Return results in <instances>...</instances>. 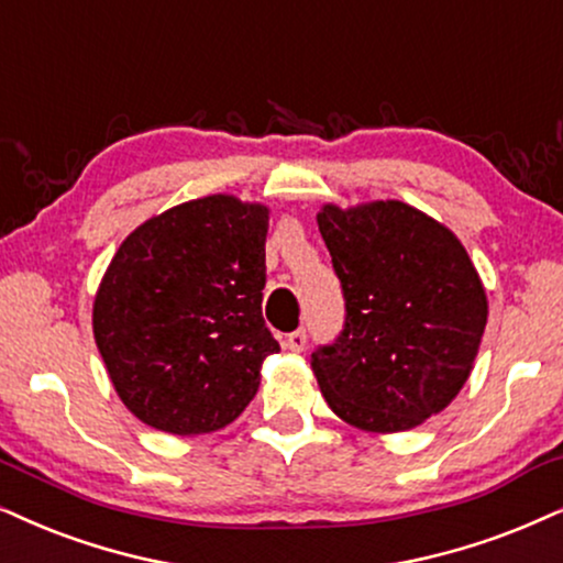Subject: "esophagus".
Masks as SVG:
<instances>
[{"mask_svg": "<svg viewBox=\"0 0 563 563\" xmlns=\"http://www.w3.org/2000/svg\"><path fill=\"white\" fill-rule=\"evenodd\" d=\"M284 344H287L289 352H302V349L308 346V333H305L302 328H299V331L287 335V341H284Z\"/></svg>", "mask_w": 563, "mask_h": 563, "instance_id": "obj_1", "label": "esophagus"}]
</instances>
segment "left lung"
Wrapping results in <instances>:
<instances>
[{
	"label": "left lung",
	"mask_w": 563,
	"mask_h": 563,
	"mask_svg": "<svg viewBox=\"0 0 563 563\" xmlns=\"http://www.w3.org/2000/svg\"><path fill=\"white\" fill-rule=\"evenodd\" d=\"M318 228L346 299L344 331L312 352L325 404L362 432L424 424L471 377L486 328L468 251L404 201L325 203Z\"/></svg>",
	"instance_id": "left-lung-1"
}]
</instances>
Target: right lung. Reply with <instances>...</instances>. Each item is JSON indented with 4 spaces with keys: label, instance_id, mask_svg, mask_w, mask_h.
Instances as JSON below:
<instances>
[{
    "label": "right lung",
    "instance_id": "add662e5",
    "mask_svg": "<svg viewBox=\"0 0 563 563\" xmlns=\"http://www.w3.org/2000/svg\"><path fill=\"white\" fill-rule=\"evenodd\" d=\"M268 207L214 194L123 240L92 302V333L123 406L175 437L232 424L279 344L261 316Z\"/></svg>",
    "mask_w": 563,
    "mask_h": 563
}]
</instances>
